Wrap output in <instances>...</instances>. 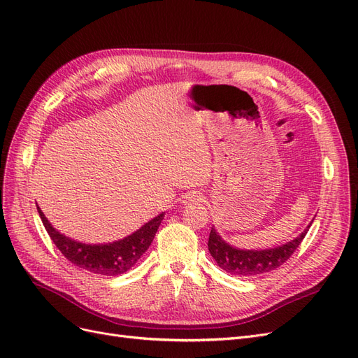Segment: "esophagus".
Wrapping results in <instances>:
<instances>
[{
	"instance_id": "34e87169",
	"label": "esophagus",
	"mask_w": 358,
	"mask_h": 358,
	"mask_svg": "<svg viewBox=\"0 0 358 358\" xmlns=\"http://www.w3.org/2000/svg\"><path fill=\"white\" fill-rule=\"evenodd\" d=\"M185 201L191 203V204H198V203L203 201V196L199 195L198 192H191V194H188L187 196H185Z\"/></svg>"
}]
</instances>
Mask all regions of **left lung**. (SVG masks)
Wrapping results in <instances>:
<instances>
[{
    "label": "left lung",
    "instance_id": "8db88e82",
    "mask_svg": "<svg viewBox=\"0 0 358 358\" xmlns=\"http://www.w3.org/2000/svg\"><path fill=\"white\" fill-rule=\"evenodd\" d=\"M304 229V232L296 236L294 241L288 242L282 247L262 250V251H244L234 248L219 236L216 229L211 227L208 236V251L213 255V259L217 262L219 267H222L226 273L236 275V276H255L271 271L280 267L289 257L295 252V250L301 244L304 236L307 235L308 229Z\"/></svg>",
    "mask_w": 358,
    "mask_h": 358
}]
</instances>
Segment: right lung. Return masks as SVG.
Instances as JSON below:
<instances>
[{"label":"right lung","instance_id":"add662e5","mask_svg":"<svg viewBox=\"0 0 358 358\" xmlns=\"http://www.w3.org/2000/svg\"><path fill=\"white\" fill-rule=\"evenodd\" d=\"M38 213L51 241L71 264L103 276H117L134 267L141 255L150 248L157 229L164 217V213H162L160 216L145 223L135 234L113 242V244L88 245L59 234L50 224L39 207Z\"/></svg>","mask_w":358,"mask_h":358}]
</instances>
